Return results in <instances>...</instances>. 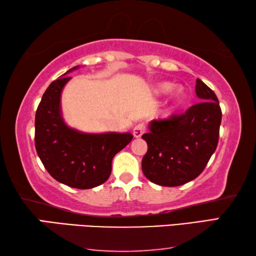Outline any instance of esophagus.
<instances>
[{"label": "esophagus", "instance_id": "1", "mask_svg": "<svg viewBox=\"0 0 256 256\" xmlns=\"http://www.w3.org/2000/svg\"><path fill=\"white\" fill-rule=\"evenodd\" d=\"M144 131H146L144 124L138 123L133 128V136H134V138H141V136L144 133Z\"/></svg>", "mask_w": 256, "mask_h": 256}]
</instances>
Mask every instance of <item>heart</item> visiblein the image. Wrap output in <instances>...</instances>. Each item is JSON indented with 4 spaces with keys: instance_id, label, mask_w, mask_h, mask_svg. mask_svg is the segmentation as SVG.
I'll return each instance as SVG.
<instances>
[{
    "instance_id": "b5f03b06",
    "label": "heart",
    "mask_w": 256,
    "mask_h": 256,
    "mask_svg": "<svg viewBox=\"0 0 256 256\" xmlns=\"http://www.w3.org/2000/svg\"><path fill=\"white\" fill-rule=\"evenodd\" d=\"M172 88V84L170 82H164V84H160L157 88H156V92L159 94H167L170 90ZM185 99V92L183 88H177L174 92V100L176 104H182Z\"/></svg>"
}]
</instances>
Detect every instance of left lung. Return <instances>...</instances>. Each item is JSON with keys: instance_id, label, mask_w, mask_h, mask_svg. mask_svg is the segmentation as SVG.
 Listing matches in <instances>:
<instances>
[{"instance_id": "obj_1", "label": "left lung", "mask_w": 256, "mask_h": 256, "mask_svg": "<svg viewBox=\"0 0 256 256\" xmlns=\"http://www.w3.org/2000/svg\"><path fill=\"white\" fill-rule=\"evenodd\" d=\"M200 102L184 114L154 120L142 136L148 151L142 158V172L150 182L162 186H180L201 174L219 140L222 108L216 94L196 79Z\"/></svg>"}]
</instances>
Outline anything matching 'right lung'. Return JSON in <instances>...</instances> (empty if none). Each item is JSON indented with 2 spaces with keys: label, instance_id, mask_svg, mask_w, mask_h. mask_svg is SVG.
I'll use <instances>...</instances> for the list:
<instances>
[{
  "label": "right lung",
  "instance_id": "add662e5",
  "mask_svg": "<svg viewBox=\"0 0 256 256\" xmlns=\"http://www.w3.org/2000/svg\"><path fill=\"white\" fill-rule=\"evenodd\" d=\"M52 82L34 118V146L50 175L70 188L86 190L100 185L112 172V160L132 141L131 133H84L68 126L60 110V94L71 79Z\"/></svg>",
  "mask_w": 256,
  "mask_h": 256
}]
</instances>
